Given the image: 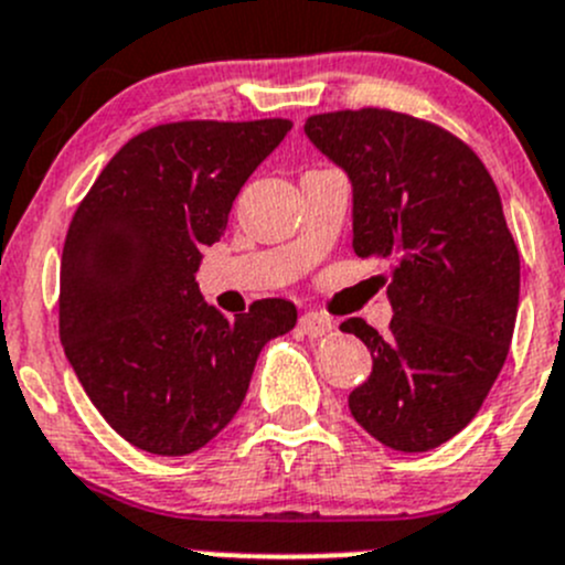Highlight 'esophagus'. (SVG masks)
<instances>
[{
    "mask_svg": "<svg viewBox=\"0 0 565 565\" xmlns=\"http://www.w3.org/2000/svg\"><path fill=\"white\" fill-rule=\"evenodd\" d=\"M300 331L306 333V337L317 339V337H326V333L333 331V322L328 320L326 315H320V311H306L303 317H300Z\"/></svg>",
    "mask_w": 565,
    "mask_h": 565,
    "instance_id": "esophagus-1",
    "label": "esophagus"
}]
</instances>
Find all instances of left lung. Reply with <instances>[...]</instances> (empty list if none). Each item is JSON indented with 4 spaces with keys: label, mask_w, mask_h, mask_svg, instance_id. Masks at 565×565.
Returning <instances> with one entry per match:
<instances>
[{
    "label": "left lung",
    "mask_w": 565,
    "mask_h": 565,
    "mask_svg": "<svg viewBox=\"0 0 565 565\" xmlns=\"http://www.w3.org/2000/svg\"><path fill=\"white\" fill-rule=\"evenodd\" d=\"M303 129L353 184L355 256L392 259L388 333L339 326L372 353L350 414L392 450H434L475 419L516 326L519 248L494 179L452 131L394 109L311 115Z\"/></svg>",
    "instance_id": "obj_1"
}]
</instances>
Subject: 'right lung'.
<instances>
[{
    "label": "right lung",
    "mask_w": 565,
    "mask_h": 565,
    "mask_svg": "<svg viewBox=\"0 0 565 565\" xmlns=\"http://www.w3.org/2000/svg\"><path fill=\"white\" fill-rule=\"evenodd\" d=\"M292 129L287 118L177 120L131 137L71 217L60 342L98 414L137 450L188 456L215 439L270 339L298 309L254 300L223 317L195 284L239 188Z\"/></svg>",
    "instance_id": "obj_1"
}]
</instances>
